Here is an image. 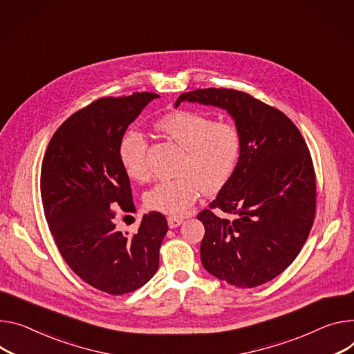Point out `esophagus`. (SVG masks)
I'll list each match as a JSON object with an SVG mask.
<instances>
[{"label": "esophagus", "instance_id": "1", "mask_svg": "<svg viewBox=\"0 0 354 354\" xmlns=\"http://www.w3.org/2000/svg\"><path fill=\"white\" fill-rule=\"evenodd\" d=\"M182 223H183V218H180V217H175V216L168 217V226H169L171 229H175V227L180 226Z\"/></svg>", "mask_w": 354, "mask_h": 354}]
</instances>
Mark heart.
<instances>
[{
	"mask_svg": "<svg viewBox=\"0 0 354 354\" xmlns=\"http://www.w3.org/2000/svg\"><path fill=\"white\" fill-rule=\"evenodd\" d=\"M156 130L183 149L176 178L152 186L144 196L148 209L179 216L203 192L214 195L232 179L241 153V134L232 122H217L209 114L176 110L160 117ZM148 140L138 130L128 131L120 144V159L133 179L149 178Z\"/></svg>",
	"mask_w": 354,
	"mask_h": 354,
	"instance_id": "obj_1",
	"label": "heart"
}]
</instances>
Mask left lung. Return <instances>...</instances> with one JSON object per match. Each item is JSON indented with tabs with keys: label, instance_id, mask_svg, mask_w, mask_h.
<instances>
[{
	"label": "left lung",
	"instance_id": "1",
	"mask_svg": "<svg viewBox=\"0 0 354 354\" xmlns=\"http://www.w3.org/2000/svg\"><path fill=\"white\" fill-rule=\"evenodd\" d=\"M182 102L227 110L241 134L232 179L198 214L202 264L230 285H263L292 264L315 220L316 176L306 142L282 111L240 90L198 88L180 94L175 107Z\"/></svg>",
	"mask_w": 354,
	"mask_h": 354
}]
</instances>
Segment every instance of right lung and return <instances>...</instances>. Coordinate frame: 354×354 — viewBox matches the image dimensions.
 <instances>
[{"mask_svg": "<svg viewBox=\"0 0 354 354\" xmlns=\"http://www.w3.org/2000/svg\"><path fill=\"white\" fill-rule=\"evenodd\" d=\"M156 97L144 91L93 102L57 128L42 160L44 213L60 255L84 282L111 295L133 292L153 277L168 232L159 212L144 214L136 234L118 232L114 221V209L136 210L120 144Z\"/></svg>", "mask_w": 354, "mask_h": 354, "instance_id": "obj_1", "label": "right lung"}]
</instances>
